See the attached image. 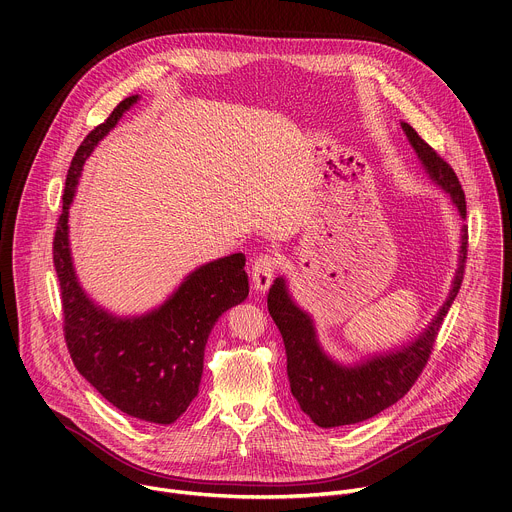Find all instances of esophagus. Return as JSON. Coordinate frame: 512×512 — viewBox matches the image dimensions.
Segmentation results:
<instances>
[{"instance_id":"obj_1","label":"esophagus","mask_w":512,"mask_h":512,"mask_svg":"<svg viewBox=\"0 0 512 512\" xmlns=\"http://www.w3.org/2000/svg\"><path fill=\"white\" fill-rule=\"evenodd\" d=\"M271 279H273L271 269L261 267V265L255 267V273H253V287H255L257 291H267L269 285H271Z\"/></svg>"}]
</instances>
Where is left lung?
Listing matches in <instances>:
<instances>
[{"label":"left lung","instance_id":"1","mask_svg":"<svg viewBox=\"0 0 512 512\" xmlns=\"http://www.w3.org/2000/svg\"><path fill=\"white\" fill-rule=\"evenodd\" d=\"M139 99H123L72 158L54 233V269L64 338L79 373L123 413L170 425L198 395L206 338L218 318L247 300L249 279L245 255L233 253L194 267L164 302L141 314L119 316L87 294L70 249V206L85 162Z\"/></svg>","mask_w":512,"mask_h":512}]
</instances>
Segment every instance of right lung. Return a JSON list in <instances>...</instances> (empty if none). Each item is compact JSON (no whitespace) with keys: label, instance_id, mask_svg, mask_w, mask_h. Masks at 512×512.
<instances>
[{"label":"right lung","instance_id":"obj_1","mask_svg":"<svg viewBox=\"0 0 512 512\" xmlns=\"http://www.w3.org/2000/svg\"><path fill=\"white\" fill-rule=\"evenodd\" d=\"M411 145L427 178L450 196L460 216L466 218V198L454 170L417 133H413ZM464 255L466 235H462L460 263L464 261ZM460 273L462 271L458 269L448 300L440 312L415 340L397 350L375 354L354 369L340 367L322 352L312 316L289 294L287 279L283 275L277 277L269 289L267 308L283 336L289 389L298 399L302 411L320 427H338L375 417L397 403L425 367L435 334L460 289Z\"/></svg>","mask_w":512,"mask_h":512}]
</instances>
